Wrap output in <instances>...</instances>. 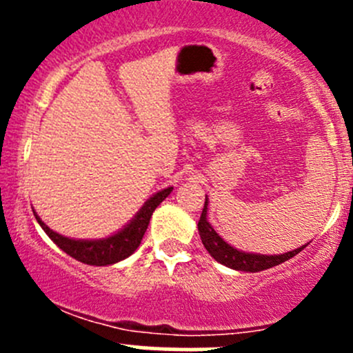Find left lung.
<instances>
[{"label":"left lung","instance_id":"obj_1","mask_svg":"<svg viewBox=\"0 0 353 353\" xmlns=\"http://www.w3.org/2000/svg\"><path fill=\"white\" fill-rule=\"evenodd\" d=\"M206 206H208V199H205V206H203L201 216L198 220V232L201 237V243L205 245L206 251L210 252L215 261L222 263V265L229 266L232 270H239V272H263V270L273 268V266L280 265V263H285L287 259L294 258L295 254L302 251L305 245L302 248L294 249V251H288L285 254L279 256H265V254H248V252L237 251L232 245L227 244L219 234L213 230V227L210 225L208 220H206Z\"/></svg>","mask_w":353,"mask_h":353}]
</instances>
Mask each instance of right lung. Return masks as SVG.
<instances>
[{
  "label": "right lung",
  "mask_w": 353,
  "mask_h": 353,
  "mask_svg": "<svg viewBox=\"0 0 353 353\" xmlns=\"http://www.w3.org/2000/svg\"><path fill=\"white\" fill-rule=\"evenodd\" d=\"M172 188H167V190L159 191L154 194L147 203L143 205V208L138 212V215L124 227L121 232L114 234V236L108 237V239L102 241H74L68 239V237L59 236L54 230L49 229L37 215V222L41 223V227L44 229V232L51 237V241H54V244L59 249L70 254L71 258H74L77 261L85 263V265L92 266H105V265H114V263L121 261V259L128 258L130 254H133L138 249V245L141 244L145 232H147V227L150 223L152 213L155 212L157 206L163 201L170 194Z\"/></svg>",
  "instance_id": "right-lung-1"
}]
</instances>
